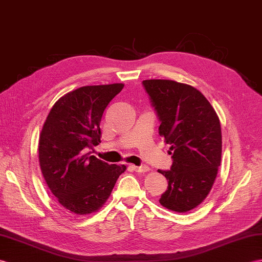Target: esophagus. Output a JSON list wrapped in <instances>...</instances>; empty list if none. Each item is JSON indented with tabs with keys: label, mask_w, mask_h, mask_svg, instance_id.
Returning <instances> with one entry per match:
<instances>
[{
	"label": "esophagus",
	"mask_w": 262,
	"mask_h": 262,
	"mask_svg": "<svg viewBox=\"0 0 262 262\" xmlns=\"http://www.w3.org/2000/svg\"><path fill=\"white\" fill-rule=\"evenodd\" d=\"M132 167H133L134 171L138 172V173H145V172H148V171H149V167H148L147 165H141V166L133 165Z\"/></svg>",
	"instance_id": "1"
}]
</instances>
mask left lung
Segmentation results:
<instances>
[{"mask_svg": "<svg viewBox=\"0 0 262 262\" xmlns=\"http://www.w3.org/2000/svg\"><path fill=\"white\" fill-rule=\"evenodd\" d=\"M143 86L161 121L160 135L171 145L173 164L160 173L168 181L160 203L184 213L208 196L221 164L222 135L208 99L190 84L151 79Z\"/></svg>", "mask_w": 262, "mask_h": 262, "instance_id": "left-lung-1", "label": "left lung"}]
</instances>
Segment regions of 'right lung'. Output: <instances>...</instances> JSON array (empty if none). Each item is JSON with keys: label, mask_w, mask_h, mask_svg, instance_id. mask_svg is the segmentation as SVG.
Listing matches in <instances>:
<instances>
[{"label": "right lung", "mask_w": 262, "mask_h": 262, "mask_svg": "<svg viewBox=\"0 0 262 262\" xmlns=\"http://www.w3.org/2000/svg\"><path fill=\"white\" fill-rule=\"evenodd\" d=\"M123 88L113 83L71 91L54 103L42 127L41 172L58 202L75 214L100 209L126 169L87 153L99 145L103 111Z\"/></svg>", "instance_id": "right-lung-1"}]
</instances>
